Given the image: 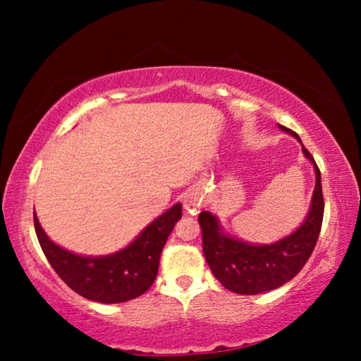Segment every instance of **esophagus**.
Returning <instances> with one entry per match:
<instances>
[{
	"mask_svg": "<svg viewBox=\"0 0 361 361\" xmlns=\"http://www.w3.org/2000/svg\"><path fill=\"white\" fill-rule=\"evenodd\" d=\"M204 194L202 191H199V189H192V191H189L185 199H183V207H185V212L186 213H191V215H197L200 212V209L204 207Z\"/></svg>",
	"mask_w": 361,
	"mask_h": 361,
	"instance_id": "obj_1",
	"label": "esophagus"
}]
</instances>
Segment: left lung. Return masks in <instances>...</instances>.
Here are the masks:
<instances>
[{"instance_id":"left-lung-1","label":"left lung","mask_w":361,"mask_h":361,"mask_svg":"<svg viewBox=\"0 0 361 361\" xmlns=\"http://www.w3.org/2000/svg\"><path fill=\"white\" fill-rule=\"evenodd\" d=\"M301 142L296 132L280 126ZM302 145V143H301ZM304 156L314 164L315 189L309 215L299 228L271 245H253L223 234L216 216L200 212L199 224L202 229V248L213 276L229 291L239 295H258L276 290L296 277L312 255L323 221L322 176L310 152L302 146Z\"/></svg>"}]
</instances>
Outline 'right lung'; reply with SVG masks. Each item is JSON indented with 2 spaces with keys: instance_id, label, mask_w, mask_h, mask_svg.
I'll return each instance as SVG.
<instances>
[{
  "instance_id": "add662e5",
  "label": "right lung",
  "mask_w": 361,
  "mask_h": 361,
  "mask_svg": "<svg viewBox=\"0 0 361 361\" xmlns=\"http://www.w3.org/2000/svg\"><path fill=\"white\" fill-rule=\"evenodd\" d=\"M180 218L181 204H176L146 226L130 245L97 258L75 255L56 245L41 228L36 213L35 231L47 261L73 291L90 301L113 304L138 298L152 285L162 248Z\"/></svg>"
}]
</instances>
